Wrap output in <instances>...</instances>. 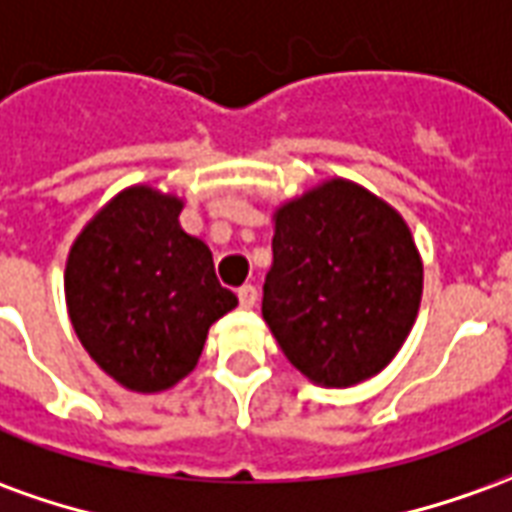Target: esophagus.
<instances>
[{
  "instance_id": "esophagus-1",
  "label": "esophagus",
  "mask_w": 512,
  "mask_h": 512,
  "mask_svg": "<svg viewBox=\"0 0 512 512\" xmlns=\"http://www.w3.org/2000/svg\"><path fill=\"white\" fill-rule=\"evenodd\" d=\"M238 301H241V307H255L257 304L255 285H241V288H238Z\"/></svg>"
}]
</instances>
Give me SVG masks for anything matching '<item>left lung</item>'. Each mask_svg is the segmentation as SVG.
Returning <instances> with one entry per match:
<instances>
[{
	"mask_svg": "<svg viewBox=\"0 0 512 512\" xmlns=\"http://www.w3.org/2000/svg\"><path fill=\"white\" fill-rule=\"evenodd\" d=\"M263 318L282 354L321 386L381 373L417 321L422 257L403 216L332 178L274 213Z\"/></svg>",
	"mask_w": 512,
	"mask_h": 512,
	"instance_id": "left-lung-1",
	"label": "left lung"
}]
</instances>
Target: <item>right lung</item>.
<instances>
[{"mask_svg": "<svg viewBox=\"0 0 512 512\" xmlns=\"http://www.w3.org/2000/svg\"><path fill=\"white\" fill-rule=\"evenodd\" d=\"M183 200L131 186L73 241L65 301L95 365L131 392H161L197 365L211 323L238 304L213 255L180 227Z\"/></svg>", "mask_w": 512, "mask_h": 512, "instance_id": "1", "label": "right lung"}]
</instances>
